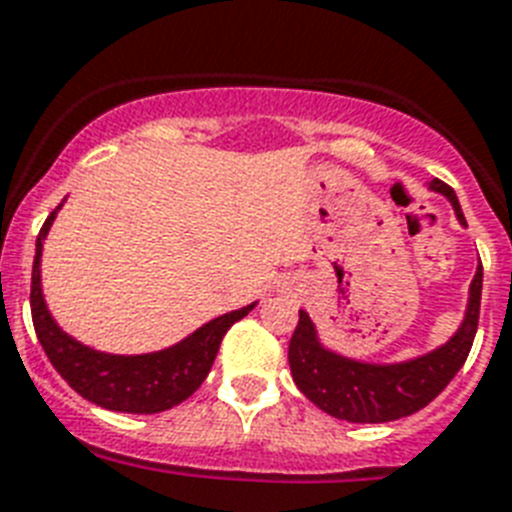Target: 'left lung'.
Returning <instances> with one entry per match:
<instances>
[{
    "instance_id": "left-lung-1",
    "label": "left lung",
    "mask_w": 512,
    "mask_h": 512,
    "mask_svg": "<svg viewBox=\"0 0 512 512\" xmlns=\"http://www.w3.org/2000/svg\"><path fill=\"white\" fill-rule=\"evenodd\" d=\"M429 186L450 199L455 215L465 226L463 210L452 186L439 178H434ZM481 278L484 270L479 265L471 284L468 313L458 334L439 350L400 365L355 363L323 350L313 321L299 310V323L289 342V368L294 384L323 413L350 423H386L418 413L434 397H439V392H444V386L463 368L465 357L471 352L473 336L479 328Z\"/></svg>"
}]
</instances>
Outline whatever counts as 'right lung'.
<instances>
[{"instance_id":"right-lung-1","label":"right lung","mask_w":512,"mask_h":512,"mask_svg":"<svg viewBox=\"0 0 512 512\" xmlns=\"http://www.w3.org/2000/svg\"><path fill=\"white\" fill-rule=\"evenodd\" d=\"M54 215L57 210L44 220L39 231L31 273L33 328H36V336L47 352L49 363L54 365V371L60 373L70 384V389H76L83 400L107 407V410H118V413H162V410H170L173 405L189 400L213 368L218 347L228 328L236 321H242L255 305L220 315L215 321L197 328L176 347L152 352V355L123 357L89 350L52 321V315L44 305V294H41V239L47 236Z\"/></svg>"}]
</instances>
